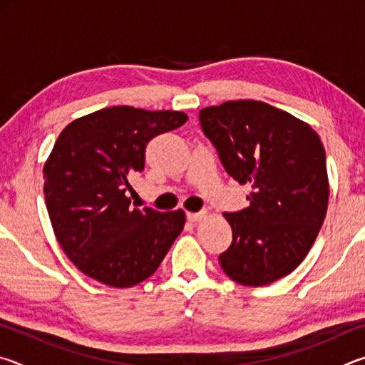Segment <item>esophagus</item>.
<instances>
[{
    "label": "esophagus",
    "instance_id": "esophagus-1",
    "mask_svg": "<svg viewBox=\"0 0 365 365\" xmlns=\"http://www.w3.org/2000/svg\"><path fill=\"white\" fill-rule=\"evenodd\" d=\"M206 217V212H187L188 222H200Z\"/></svg>",
    "mask_w": 365,
    "mask_h": 365
}]
</instances>
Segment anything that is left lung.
Here are the masks:
<instances>
[{
  "instance_id": "1",
  "label": "left lung",
  "mask_w": 365,
  "mask_h": 365,
  "mask_svg": "<svg viewBox=\"0 0 365 365\" xmlns=\"http://www.w3.org/2000/svg\"><path fill=\"white\" fill-rule=\"evenodd\" d=\"M200 123L228 175L250 185V207L224 212L232 245L219 256L233 282L264 287L288 275L316 242L329 206L319 135L267 103L238 100L200 110Z\"/></svg>"
}]
</instances>
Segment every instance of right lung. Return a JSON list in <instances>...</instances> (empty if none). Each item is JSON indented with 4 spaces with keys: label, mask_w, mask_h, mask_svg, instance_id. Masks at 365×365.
<instances>
[{
    "label": "right lung",
    "mask_w": 365,
    "mask_h": 365,
    "mask_svg": "<svg viewBox=\"0 0 365 365\" xmlns=\"http://www.w3.org/2000/svg\"><path fill=\"white\" fill-rule=\"evenodd\" d=\"M178 110L113 106L71 122L43 169L54 235L76 267L115 288L158 270L182 233L185 212L130 205V177L145 169L151 138L182 127Z\"/></svg>",
    "instance_id": "obj_1"
}]
</instances>
